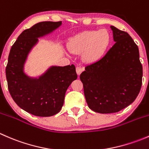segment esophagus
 I'll use <instances>...</instances> for the list:
<instances>
[{"mask_svg": "<svg viewBox=\"0 0 149 149\" xmlns=\"http://www.w3.org/2000/svg\"><path fill=\"white\" fill-rule=\"evenodd\" d=\"M83 68L82 67H81V66H77V67H76V73H77V74L79 75H80L81 73V72L83 71Z\"/></svg>", "mask_w": 149, "mask_h": 149, "instance_id": "34e87169", "label": "esophagus"}]
</instances>
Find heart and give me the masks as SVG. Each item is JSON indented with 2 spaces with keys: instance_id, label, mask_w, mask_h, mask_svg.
<instances>
[{
  "instance_id": "obj_1",
  "label": "heart",
  "mask_w": 149,
  "mask_h": 149,
  "mask_svg": "<svg viewBox=\"0 0 149 149\" xmlns=\"http://www.w3.org/2000/svg\"><path fill=\"white\" fill-rule=\"evenodd\" d=\"M110 34L107 30L85 31L75 36L69 43V49L74 53H84L87 61L96 60L107 50L110 44Z\"/></svg>"
}]
</instances>
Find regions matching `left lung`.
I'll return each instance as SVG.
<instances>
[{
    "label": "left lung",
    "instance_id": "left-lung-1",
    "mask_svg": "<svg viewBox=\"0 0 149 149\" xmlns=\"http://www.w3.org/2000/svg\"><path fill=\"white\" fill-rule=\"evenodd\" d=\"M110 27L115 45L80 75L88 107L102 114L118 112L133 103L142 85L139 47L126 31Z\"/></svg>",
    "mask_w": 149,
    "mask_h": 149
}]
</instances>
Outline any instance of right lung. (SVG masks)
I'll return each mask as SVG.
<instances>
[{
	"instance_id": "add662e5",
	"label": "right lung",
	"mask_w": 149,
	"mask_h": 149,
	"mask_svg": "<svg viewBox=\"0 0 149 149\" xmlns=\"http://www.w3.org/2000/svg\"><path fill=\"white\" fill-rule=\"evenodd\" d=\"M61 22H42L25 29L10 48L6 68L8 88L13 101L22 109L40 117L58 113L64 103L65 91L77 79L74 65L52 66L39 79H31L24 73L28 53L38 37L49 34Z\"/></svg>"
}]
</instances>
